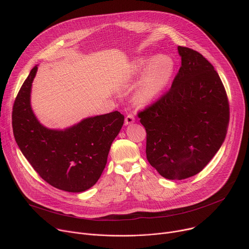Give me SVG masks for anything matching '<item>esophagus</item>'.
<instances>
[{
  "mask_svg": "<svg viewBox=\"0 0 249 249\" xmlns=\"http://www.w3.org/2000/svg\"><path fill=\"white\" fill-rule=\"evenodd\" d=\"M135 122V117L133 115H127L125 118V124L126 125H130L132 123Z\"/></svg>",
  "mask_w": 249,
  "mask_h": 249,
  "instance_id": "1",
  "label": "esophagus"
}]
</instances>
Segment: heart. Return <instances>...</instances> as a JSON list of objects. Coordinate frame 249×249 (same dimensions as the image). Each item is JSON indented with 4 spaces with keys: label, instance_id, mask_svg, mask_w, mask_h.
I'll use <instances>...</instances> for the list:
<instances>
[{
    "label": "heart",
    "instance_id": "heart-1",
    "mask_svg": "<svg viewBox=\"0 0 249 249\" xmlns=\"http://www.w3.org/2000/svg\"><path fill=\"white\" fill-rule=\"evenodd\" d=\"M175 63L167 55L142 56L131 66L129 80L140 82L134 92V99L141 106L154 103L165 90L174 74Z\"/></svg>",
    "mask_w": 249,
    "mask_h": 249
}]
</instances>
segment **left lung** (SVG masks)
Wrapping results in <instances>:
<instances>
[{
    "instance_id": "1",
    "label": "left lung",
    "mask_w": 249,
    "mask_h": 249,
    "mask_svg": "<svg viewBox=\"0 0 249 249\" xmlns=\"http://www.w3.org/2000/svg\"><path fill=\"white\" fill-rule=\"evenodd\" d=\"M181 67L169 91L139 113L147 131V159L164 178L199 173L222 147L230 119L224 85L200 53L177 47Z\"/></svg>"
}]
</instances>
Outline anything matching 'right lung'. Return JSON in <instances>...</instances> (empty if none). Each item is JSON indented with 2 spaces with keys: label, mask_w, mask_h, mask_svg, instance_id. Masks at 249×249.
I'll return each mask as SVG.
<instances>
[{
  "label": "right lung",
  "mask_w": 249,
  "mask_h": 249,
  "mask_svg": "<svg viewBox=\"0 0 249 249\" xmlns=\"http://www.w3.org/2000/svg\"><path fill=\"white\" fill-rule=\"evenodd\" d=\"M37 65L21 86L13 108V130L17 144L42 179L67 192L92 187L107 162L112 142L124 116L118 112L87 117L65 129H50L33 113L30 103Z\"/></svg>",
  "instance_id": "obj_1"
}]
</instances>
